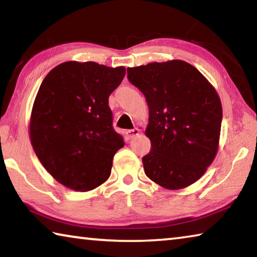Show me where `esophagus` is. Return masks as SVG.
<instances>
[{"instance_id":"34e87169","label":"esophagus","mask_w":257,"mask_h":257,"mask_svg":"<svg viewBox=\"0 0 257 257\" xmlns=\"http://www.w3.org/2000/svg\"><path fill=\"white\" fill-rule=\"evenodd\" d=\"M139 133H141V129H139V128L130 129V130H127V132H125V134H127V137L129 139H133V138H135L136 136H138Z\"/></svg>"}]
</instances>
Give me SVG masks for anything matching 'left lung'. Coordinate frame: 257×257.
I'll return each mask as SVG.
<instances>
[{"label": "left lung", "mask_w": 257, "mask_h": 257, "mask_svg": "<svg viewBox=\"0 0 257 257\" xmlns=\"http://www.w3.org/2000/svg\"><path fill=\"white\" fill-rule=\"evenodd\" d=\"M127 72L149 104L145 135L151 152L143 158L146 176L169 190L193 185L219 150L222 105L215 88L182 60L152 62Z\"/></svg>", "instance_id": "8db88e82"}]
</instances>
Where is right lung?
Wrapping results in <instances>:
<instances>
[{"label":"right lung","instance_id":"right-lung-1","mask_svg":"<svg viewBox=\"0 0 257 257\" xmlns=\"http://www.w3.org/2000/svg\"><path fill=\"white\" fill-rule=\"evenodd\" d=\"M124 75V67L67 61L43 80L30 114V143L46 171L67 188L88 191L110 177L124 142L112 127L108 96Z\"/></svg>","mask_w":257,"mask_h":257}]
</instances>
